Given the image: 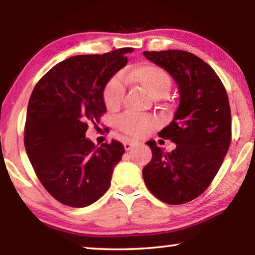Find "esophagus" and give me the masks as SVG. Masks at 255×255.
<instances>
[{
  "instance_id": "obj_1",
  "label": "esophagus",
  "mask_w": 255,
  "mask_h": 255,
  "mask_svg": "<svg viewBox=\"0 0 255 255\" xmlns=\"http://www.w3.org/2000/svg\"><path fill=\"white\" fill-rule=\"evenodd\" d=\"M133 145H135V143H132V141H126V143L124 144V147L126 150H129L131 147H133Z\"/></svg>"
}]
</instances>
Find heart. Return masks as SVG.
Returning a JSON list of instances; mask_svg holds the SVG:
<instances>
[{
  "label": "heart",
  "instance_id": "heart-1",
  "mask_svg": "<svg viewBox=\"0 0 255 255\" xmlns=\"http://www.w3.org/2000/svg\"><path fill=\"white\" fill-rule=\"evenodd\" d=\"M127 79L130 83L139 86L149 96L156 99L165 97L170 92L172 85L169 73L162 67L152 64L138 66L128 73ZM124 97L125 86L122 79L119 76L112 77L103 91V99L108 109H118L123 103ZM118 125L124 132L133 137H140L150 131L154 126V122L149 118L127 114L119 119Z\"/></svg>",
  "mask_w": 255,
  "mask_h": 255
}]
</instances>
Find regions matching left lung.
Segmentation results:
<instances>
[{"instance_id": "left-lung-1", "label": "left lung", "mask_w": 255, "mask_h": 255, "mask_svg": "<svg viewBox=\"0 0 255 255\" xmlns=\"http://www.w3.org/2000/svg\"><path fill=\"white\" fill-rule=\"evenodd\" d=\"M143 54L173 77L180 94L173 120L158 132L176 147L165 153L147 141L153 156L143 178L157 199L185 204L208 188L227 154L232 137L228 97L218 75L198 56L184 50Z\"/></svg>"}]
</instances>
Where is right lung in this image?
Returning <instances> with one entry per match:
<instances>
[{
    "label": "right lung",
    "instance_id": "add662e5",
    "mask_svg": "<svg viewBox=\"0 0 255 255\" xmlns=\"http://www.w3.org/2000/svg\"><path fill=\"white\" fill-rule=\"evenodd\" d=\"M131 51L73 56L34 86L25 119V150L41 184L64 205L86 207L110 187L124 145L112 140L97 147L85 132L107 112L103 91Z\"/></svg>",
    "mask_w": 255,
    "mask_h": 255
}]
</instances>
